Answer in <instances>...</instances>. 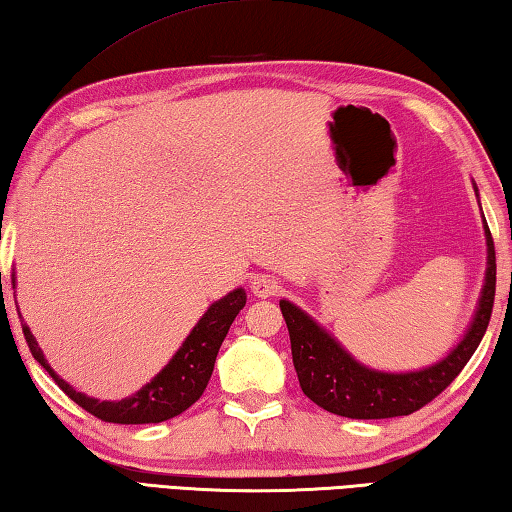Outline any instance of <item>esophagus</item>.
<instances>
[{"label": "esophagus", "instance_id": "34e87169", "mask_svg": "<svg viewBox=\"0 0 512 512\" xmlns=\"http://www.w3.org/2000/svg\"><path fill=\"white\" fill-rule=\"evenodd\" d=\"M253 293L257 297H273L280 293V282H277V277L273 275H259L253 280Z\"/></svg>", "mask_w": 512, "mask_h": 512}]
</instances>
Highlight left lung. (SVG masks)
Wrapping results in <instances>:
<instances>
[{"instance_id":"1","label":"left lung","mask_w":512,"mask_h":512,"mask_svg":"<svg viewBox=\"0 0 512 512\" xmlns=\"http://www.w3.org/2000/svg\"><path fill=\"white\" fill-rule=\"evenodd\" d=\"M472 188L479 199L477 183H472ZM483 235H486L488 257L475 315H472L463 338L450 349L448 356L430 367L414 371H380L362 365L309 313L293 302L280 300L302 392L322 410L347 418L407 416L439 396L466 367L490 322L497 264L495 244H492L486 219H483Z\"/></svg>"}]
</instances>
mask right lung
Here are the masks:
<instances>
[{
    "mask_svg": "<svg viewBox=\"0 0 512 512\" xmlns=\"http://www.w3.org/2000/svg\"><path fill=\"white\" fill-rule=\"evenodd\" d=\"M15 286V280H13ZM246 291L235 288L221 300L212 302L208 311L201 315V320L194 324L190 336L183 340L179 351L174 353L170 362L156 374L150 383L143 385L136 394L123 398V401H98L82 392H76L67 380L55 374L53 367L46 362L42 349L37 347L31 329L22 324L24 338L29 342L33 358L49 371V376L58 383V387L67 394L73 403H78L82 410L94 414L107 423L120 425H141V423H161L167 418L179 416L201 398L208 380L215 369V360L221 342L230 329L232 320L244 309Z\"/></svg>",
    "mask_w": 512,
    "mask_h": 512,
    "instance_id": "obj_1",
    "label": "right lung"
}]
</instances>
